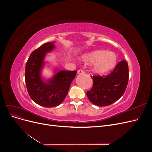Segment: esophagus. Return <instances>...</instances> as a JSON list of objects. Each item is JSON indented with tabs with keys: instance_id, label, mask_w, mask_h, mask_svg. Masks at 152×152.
<instances>
[{
	"instance_id": "esophagus-1",
	"label": "esophagus",
	"mask_w": 152,
	"mask_h": 152,
	"mask_svg": "<svg viewBox=\"0 0 152 152\" xmlns=\"http://www.w3.org/2000/svg\"><path fill=\"white\" fill-rule=\"evenodd\" d=\"M77 73L78 74H83L84 73V71L83 70H79L77 71Z\"/></svg>"
}]
</instances>
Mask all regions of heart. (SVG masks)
<instances>
[{
    "label": "heart",
    "mask_w": 152,
    "mask_h": 152,
    "mask_svg": "<svg viewBox=\"0 0 152 152\" xmlns=\"http://www.w3.org/2000/svg\"><path fill=\"white\" fill-rule=\"evenodd\" d=\"M83 59L87 63H93V70L98 73H104L111 70L117 63L115 54L110 51L104 52L103 50H96L87 53Z\"/></svg>",
    "instance_id": "heart-1"
}]
</instances>
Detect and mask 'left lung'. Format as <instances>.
<instances>
[{"instance_id": "obj_1", "label": "left lung", "mask_w": 152, "mask_h": 152, "mask_svg": "<svg viewBox=\"0 0 152 152\" xmlns=\"http://www.w3.org/2000/svg\"><path fill=\"white\" fill-rule=\"evenodd\" d=\"M91 78L93 86L87 91V98L94 105L108 106L120 99L126 89L129 80L128 64L122 60L107 76H91Z\"/></svg>"}]
</instances>
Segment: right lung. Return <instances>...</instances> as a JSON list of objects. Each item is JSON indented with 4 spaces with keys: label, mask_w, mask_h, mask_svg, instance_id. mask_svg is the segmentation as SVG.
Segmentation results:
<instances>
[{
    "label": "right lung",
    "mask_w": 152,
    "mask_h": 152,
    "mask_svg": "<svg viewBox=\"0 0 152 152\" xmlns=\"http://www.w3.org/2000/svg\"><path fill=\"white\" fill-rule=\"evenodd\" d=\"M54 43H45L34 50L25 67V83L30 98L37 104L47 108L57 107L63 102L77 74V71H59L55 68L51 78L42 77L45 58L55 49Z\"/></svg>",
    "instance_id": "right-lung-1"
}]
</instances>
